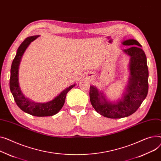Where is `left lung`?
I'll return each instance as SVG.
<instances>
[{"label": "left lung", "instance_id": "obj_1", "mask_svg": "<svg viewBox=\"0 0 161 161\" xmlns=\"http://www.w3.org/2000/svg\"><path fill=\"white\" fill-rule=\"evenodd\" d=\"M122 45L131 46L123 52L130 57V76L122 97L117 101L107 99L103 91L91 85V103L96 111L109 119H121L133 114L146 98L148 92L147 58L142 46L135 39H127Z\"/></svg>", "mask_w": 161, "mask_h": 161}]
</instances>
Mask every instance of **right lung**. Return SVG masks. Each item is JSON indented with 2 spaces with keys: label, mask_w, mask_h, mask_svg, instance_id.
<instances>
[{
  "label": "right lung",
  "mask_w": 161,
  "mask_h": 161,
  "mask_svg": "<svg viewBox=\"0 0 161 161\" xmlns=\"http://www.w3.org/2000/svg\"><path fill=\"white\" fill-rule=\"evenodd\" d=\"M39 36L26 38L17 49L16 56L13 60L10 71L9 87L14 100L19 108L24 112L35 116H50L57 114L63 108L67 92L76 84H73L64 89L53 100L45 103H36L26 98L20 90L19 83V68L24 53L32 41Z\"/></svg>",
  "instance_id": "right-lung-1"
}]
</instances>
